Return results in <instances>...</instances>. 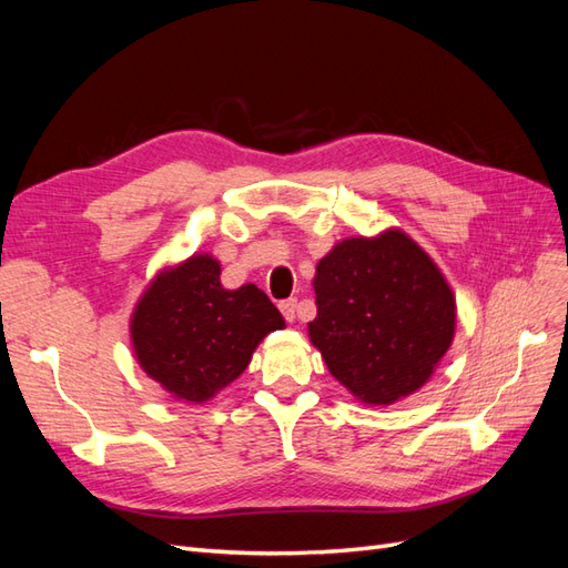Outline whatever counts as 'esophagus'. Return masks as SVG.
<instances>
[{
	"label": "esophagus",
	"mask_w": 568,
	"mask_h": 568,
	"mask_svg": "<svg viewBox=\"0 0 568 568\" xmlns=\"http://www.w3.org/2000/svg\"><path fill=\"white\" fill-rule=\"evenodd\" d=\"M296 307H298L296 298H286V301L280 303V311H282V315H284L286 322H294V320H296Z\"/></svg>",
	"instance_id": "34e87169"
}]
</instances>
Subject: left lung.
I'll return each mask as SVG.
<instances>
[{
    "label": "left lung",
    "instance_id": "obj_1",
    "mask_svg": "<svg viewBox=\"0 0 568 568\" xmlns=\"http://www.w3.org/2000/svg\"><path fill=\"white\" fill-rule=\"evenodd\" d=\"M307 324L336 382L359 403L393 405L419 390L455 336L450 284L400 230L338 242L315 270Z\"/></svg>",
    "mask_w": 568,
    "mask_h": 568
}]
</instances>
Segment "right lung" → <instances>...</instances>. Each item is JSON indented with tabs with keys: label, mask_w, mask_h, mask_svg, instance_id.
<instances>
[{
	"label": "right lung",
	"mask_w": 568,
	"mask_h": 568,
	"mask_svg": "<svg viewBox=\"0 0 568 568\" xmlns=\"http://www.w3.org/2000/svg\"><path fill=\"white\" fill-rule=\"evenodd\" d=\"M284 317L255 284H220V263L194 253L146 286L130 320L140 367L173 398L205 403L242 374Z\"/></svg>",
	"instance_id": "add662e5"
}]
</instances>
